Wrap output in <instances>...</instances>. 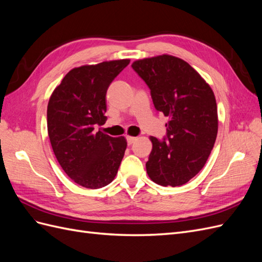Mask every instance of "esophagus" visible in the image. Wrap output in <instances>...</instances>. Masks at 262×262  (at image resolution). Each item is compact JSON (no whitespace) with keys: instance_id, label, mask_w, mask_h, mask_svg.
Instances as JSON below:
<instances>
[{"instance_id":"esophagus-1","label":"esophagus","mask_w":262,"mask_h":262,"mask_svg":"<svg viewBox=\"0 0 262 262\" xmlns=\"http://www.w3.org/2000/svg\"><path fill=\"white\" fill-rule=\"evenodd\" d=\"M126 141H128V144L131 145L132 143H134V142L137 141V138H136V137H130V136H128V137H126Z\"/></svg>"}]
</instances>
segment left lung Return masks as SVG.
Returning a JSON list of instances; mask_svg holds the SVG:
<instances>
[{"label": "left lung", "mask_w": 262, "mask_h": 262, "mask_svg": "<svg viewBox=\"0 0 262 262\" xmlns=\"http://www.w3.org/2000/svg\"><path fill=\"white\" fill-rule=\"evenodd\" d=\"M132 68L150 90L157 112L169 118L167 138L153 144L146 172L155 184H187L207 163L215 143L219 119L214 93L196 71L169 54L137 60Z\"/></svg>", "instance_id": "8db88e82"}]
</instances>
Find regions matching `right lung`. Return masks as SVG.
<instances>
[{"label":"right lung","instance_id":"1","mask_svg":"<svg viewBox=\"0 0 262 262\" xmlns=\"http://www.w3.org/2000/svg\"><path fill=\"white\" fill-rule=\"evenodd\" d=\"M129 63L122 59L74 68L50 96L47 125L53 153L67 175L82 187L109 185L123 158L125 138L94 128L105 124L107 90Z\"/></svg>","mask_w":262,"mask_h":262}]
</instances>
